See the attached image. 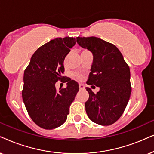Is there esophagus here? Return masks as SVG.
Masks as SVG:
<instances>
[{"label": "esophagus", "mask_w": 154, "mask_h": 154, "mask_svg": "<svg viewBox=\"0 0 154 154\" xmlns=\"http://www.w3.org/2000/svg\"><path fill=\"white\" fill-rule=\"evenodd\" d=\"M79 89H85V86H84L82 84H79Z\"/></svg>", "instance_id": "obj_1"}]
</instances>
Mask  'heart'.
I'll return each mask as SVG.
<instances>
[{"label": "heart", "instance_id": "1", "mask_svg": "<svg viewBox=\"0 0 154 154\" xmlns=\"http://www.w3.org/2000/svg\"><path fill=\"white\" fill-rule=\"evenodd\" d=\"M76 77H78V78H81V76H79V75H76Z\"/></svg>", "mask_w": 154, "mask_h": 154}]
</instances>
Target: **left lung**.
<instances>
[{"instance_id":"1","label":"left lung","mask_w":154,"mask_h":154,"mask_svg":"<svg viewBox=\"0 0 154 154\" xmlns=\"http://www.w3.org/2000/svg\"><path fill=\"white\" fill-rule=\"evenodd\" d=\"M77 42L93 55L87 85L99 87L96 94L86 87L89 94L86 112L91 121L100 125L113 124L123 113L130 99V67L121 52L110 43L95 36H79Z\"/></svg>"}]
</instances>
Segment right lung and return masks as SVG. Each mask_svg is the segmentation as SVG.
<instances>
[{"label":"right lung","mask_w":154,"mask_h":154,"mask_svg":"<svg viewBox=\"0 0 154 154\" xmlns=\"http://www.w3.org/2000/svg\"><path fill=\"white\" fill-rule=\"evenodd\" d=\"M75 44L73 37L50 41L35 51L24 70L22 99L30 118L40 128L52 130L66 121L79 85L67 77L66 88L57 90L56 83L62 80L65 58Z\"/></svg>","instance_id":"right-lung-1"}]
</instances>
